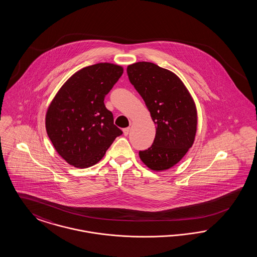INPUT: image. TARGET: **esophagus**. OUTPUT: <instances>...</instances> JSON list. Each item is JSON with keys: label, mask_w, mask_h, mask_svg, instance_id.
<instances>
[{"label": "esophagus", "mask_w": 257, "mask_h": 257, "mask_svg": "<svg viewBox=\"0 0 257 257\" xmlns=\"http://www.w3.org/2000/svg\"><path fill=\"white\" fill-rule=\"evenodd\" d=\"M130 127H127V128H125V129H123V134L124 136H128L129 135V132H130Z\"/></svg>", "instance_id": "34e87169"}]
</instances>
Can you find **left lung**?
<instances>
[{
    "instance_id": "obj_1",
    "label": "left lung",
    "mask_w": 257,
    "mask_h": 257,
    "mask_svg": "<svg viewBox=\"0 0 257 257\" xmlns=\"http://www.w3.org/2000/svg\"><path fill=\"white\" fill-rule=\"evenodd\" d=\"M127 74L156 124L154 142L139 152L140 158L152 171L169 170L194 145L197 127L195 101L176 74L155 63L130 64Z\"/></svg>"
}]
</instances>
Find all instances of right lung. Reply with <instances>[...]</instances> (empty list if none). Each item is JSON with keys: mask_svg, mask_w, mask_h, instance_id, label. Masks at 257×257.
<instances>
[{"mask_svg": "<svg viewBox=\"0 0 257 257\" xmlns=\"http://www.w3.org/2000/svg\"><path fill=\"white\" fill-rule=\"evenodd\" d=\"M122 73V66L110 62L84 67L62 85L50 103L47 134L58 154L75 168L97 164L122 134L104 104Z\"/></svg>", "mask_w": 257, "mask_h": 257, "instance_id": "obj_1", "label": "right lung"}]
</instances>
